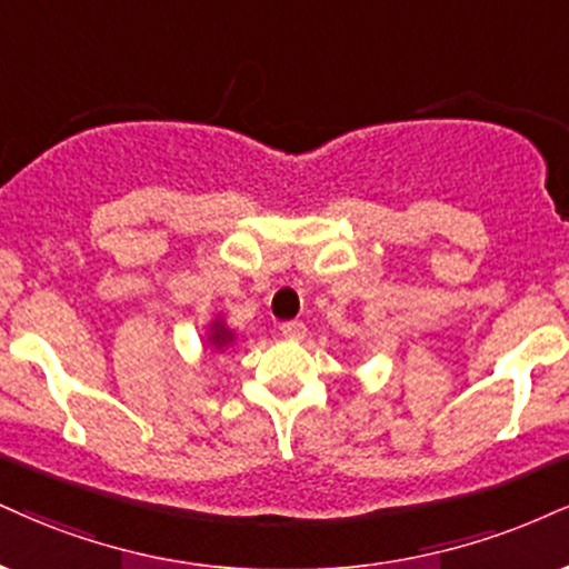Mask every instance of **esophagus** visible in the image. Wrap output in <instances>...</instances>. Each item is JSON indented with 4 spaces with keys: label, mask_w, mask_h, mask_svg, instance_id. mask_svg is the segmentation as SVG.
<instances>
[{
    "label": "esophagus",
    "mask_w": 569,
    "mask_h": 569,
    "mask_svg": "<svg viewBox=\"0 0 569 569\" xmlns=\"http://www.w3.org/2000/svg\"><path fill=\"white\" fill-rule=\"evenodd\" d=\"M280 333H283L286 339H291V341H299V339H305V333H307V326L302 323V320H289V323H283V326H280Z\"/></svg>",
    "instance_id": "34e87169"
}]
</instances>
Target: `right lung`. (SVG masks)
Wrapping results in <instances>:
<instances>
[{
    "mask_svg": "<svg viewBox=\"0 0 569 569\" xmlns=\"http://www.w3.org/2000/svg\"><path fill=\"white\" fill-rule=\"evenodd\" d=\"M211 339H214V345H217V347L228 345V341H230V331H224V328H222V326H217L214 337H211Z\"/></svg>",
    "mask_w": 569,
    "mask_h": 569,
    "instance_id": "right-lung-1",
    "label": "right lung"
}]
</instances>
